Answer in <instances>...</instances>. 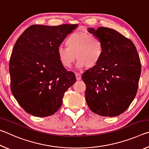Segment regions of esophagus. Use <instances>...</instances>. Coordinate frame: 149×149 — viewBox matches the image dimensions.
Returning a JSON list of instances; mask_svg holds the SVG:
<instances>
[{
  "mask_svg": "<svg viewBox=\"0 0 149 149\" xmlns=\"http://www.w3.org/2000/svg\"><path fill=\"white\" fill-rule=\"evenodd\" d=\"M75 77H76L77 80H80L81 79V75L79 74H78V73H76V74H75Z\"/></svg>",
  "mask_w": 149,
  "mask_h": 149,
  "instance_id": "34e87169",
  "label": "esophagus"
}]
</instances>
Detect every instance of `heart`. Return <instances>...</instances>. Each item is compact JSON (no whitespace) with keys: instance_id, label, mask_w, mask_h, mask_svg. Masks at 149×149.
<instances>
[{"instance_id":"b5f03b06","label":"heart","mask_w":149,"mask_h":149,"mask_svg":"<svg viewBox=\"0 0 149 149\" xmlns=\"http://www.w3.org/2000/svg\"><path fill=\"white\" fill-rule=\"evenodd\" d=\"M67 47L59 46L56 54L60 64L70 68L77 58L79 68L95 67L104 54V45L99 37L87 33H72L65 41Z\"/></svg>"}]
</instances>
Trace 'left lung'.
<instances>
[{"label":"left lung","mask_w":149,"mask_h":149,"mask_svg":"<svg viewBox=\"0 0 149 149\" xmlns=\"http://www.w3.org/2000/svg\"><path fill=\"white\" fill-rule=\"evenodd\" d=\"M104 45V54L95 67L82 75L85 99L93 112L114 117L127 109L135 99L141 65L133 42L114 29L88 28Z\"/></svg>","instance_id":"left-lung-1"}]
</instances>
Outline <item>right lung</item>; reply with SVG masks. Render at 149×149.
Returning <instances> with one entry per match:
<instances>
[{
    "mask_svg": "<svg viewBox=\"0 0 149 149\" xmlns=\"http://www.w3.org/2000/svg\"><path fill=\"white\" fill-rule=\"evenodd\" d=\"M77 24L33 25L20 35L9 64L12 95L27 113L37 117L54 114L65 92L76 81L60 64L56 50Z\"/></svg>",
    "mask_w": 149,
    "mask_h": 149,
    "instance_id": "obj_1",
    "label": "right lung"
}]
</instances>
